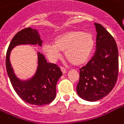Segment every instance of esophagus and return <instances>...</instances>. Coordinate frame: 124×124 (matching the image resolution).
Masks as SVG:
<instances>
[{"label":"esophagus","instance_id":"34e87169","mask_svg":"<svg viewBox=\"0 0 124 124\" xmlns=\"http://www.w3.org/2000/svg\"><path fill=\"white\" fill-rule=\"evenodd\" d=\"M60 69H61V71H62V72L63 73V74L67 73V69H65V68H64L63 67H60Z\"/></svg>","mask_w":124,"mask_h":124}]
</instances>
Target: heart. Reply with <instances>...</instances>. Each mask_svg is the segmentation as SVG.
Returning <instances> with one entry per match:
<instances>
[{"label":"heart","instance_id":"heart-1","mask_svg":"<svg viewBox=\"0 0 124 124\" xmlns=\"http://www.w3.org/2000/svg\"><path fill=\"white\" fill-rule=\"evenodd\" d=\"M95 45L93 36L81 30H69L56 36L53 43H46L42 49L47 57L55 60L64 52L70 64L80 66L89 59Z\"/></svg>","mask_w":124,"mask_h":124}]
</instances>
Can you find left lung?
Returning <instances> with one entry per match:
<instances>
[{"instance_id":"1","label":"left lung","mask_w":124,"mask_h":124,"mask_svg":"<svg viewBox=\"0 0 124 124\" xmlns=\"http://www.w3.org/2000/svg\"><path fill=\"white\" fill-rule=\"evenodd\" d=\"M96 31V51L86 65L80 69L77 84L78 95L94 102L103 98L114 87L118 77L119 54L116 43L105 28L94 23Z\"/></svg>"}]
</instances>
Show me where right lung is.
Instances as JSON below:
<instances>
[{
    "instance_id": "add662e5",
    "label": "right lung",
    "mask_w": 124,
    "mask_h": 124,
    "mask_svg": "<svg viewBox=\"0 0 124 124\" xmlns=\"http://www.w3.org/2000/svg\"><path fill=\"white\" fill-rule=\"evenodd\" d=\"M22 45L41 47L39 31L31 27L26 28L12 39L6 55V69L12 85L19 97L29 104L39 106L49 104L56 97V85L62 75L61 69L55 64L47 62L44 55L37 52L38 65L33 76L26 79L17 77L10 62V54L12 49Z\"/></svg>"
}]
</instances>
